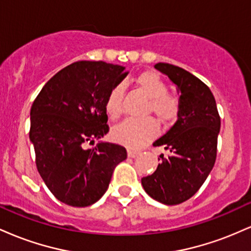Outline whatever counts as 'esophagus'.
<instances>
[{
	"label": "esophagus",
	"instance_id": "34e87169",
	"mask_svg": "<svg viewBox=\"0 0 251 251\" xmlns=\"http://www.w3.org/2000/svg\"><path fill=\"white\" fill-rule=\"evenodd\" d=\"M138 154H139V151H134V150H131V149H129L128 151H127V155H128L129 158L137 157Z\"/></svg>",
	"mask_w": 251,
	"mask_h": 251
}]
</instances>
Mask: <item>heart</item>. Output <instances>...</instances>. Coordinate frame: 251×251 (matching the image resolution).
Masks as SVG:
<instances>
[{
  "label": "heart",
  "mask_w": 251,
  "mask_h": 251,
  "mask_svg": "<svg viewBox=\"0 0 251 251\" xmlns=\"http://www.w3.org/2000/svg\"><path fill=\"white\" fill-rule=\"evenodd\" d=\"M137 85L150 98L148 112H153L163 123L174 122L179 116L180 102L177 97L169 94V87L159 74L154 72L142 73L135 80ZM124 86L122 83L112 87L105 99V112L109 119L116 120L123 114ZM158 132L157 122L153 118H129L116 126L112 137L117 143L129 149H139L153 139Z\"/></svg>",
  "instance_id": "heart-1"
}]
</instances>
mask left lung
Returning <instances> with one entry per match:
<instances>
[{
	"label": "left lung",
	"mask_w": 251,
	"mask_h": 251,
	"mask_svg": "<svg viewBox=\"0 0 251 251\" xmlns=\"http://www.w3.org/2000/svg\"><path fill=\"white\" fill-rule=\"evenodd\" d=\"M154 68L177 86L180 112L175 125L153 143L169 155L160 154L157 170L142 178V184L150 197L176 205L191 198L214 168L221 117L214 94L197 76L165 62Z\"/></svg>",
	"instance_id": "left-lung-1"
}]
</instances>
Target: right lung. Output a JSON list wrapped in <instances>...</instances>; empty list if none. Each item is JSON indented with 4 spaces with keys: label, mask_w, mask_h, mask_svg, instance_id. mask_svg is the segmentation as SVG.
Returning <instances> with one entry per match:
<instances>
[{
    "label": "right lung",
    "mask_w": 251,
    "mask_h": 251,
    "mask_svg": "<svg viewBox=\"0 0 251 251\" xmlns=\"http://www.w3.org/2000/svg\"><path fill=\"white\" fill-rule=\"evenodd\" d=\"M127 75L125 67L103 61H76L48 80L30 109L29 139L43 181L60 201L92 205L105 194L126 149L98 143L109 131L105 99Z\"/></svg>",
    "instance_id": "right-lung-1"
}]
</instances>
